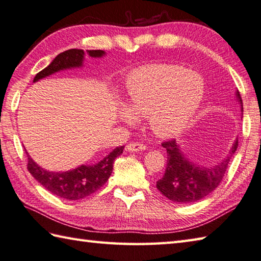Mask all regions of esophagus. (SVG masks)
Masks as SVG:
<instances>
[{"instance_id": "34e87169", "label": "esophagus", "mask_w": 261, "mask_h": 261, "mask_svg": "<svg viewBox=\"0 0 261 261\" xmlns=\"http://www.w3.org/2000/svg\"><path fill=\"white\" fill-rule=\"evenodd\" d=\"M146 146L144 144H140V142H130V144H127L125 149L127 151H144L146 150Z\"/></svg>"}]
</instances>
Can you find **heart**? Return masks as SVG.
Masks as SVG:
<instances>
[{"label":"heart","instance_id":"obj_1","mask_svg":"<svg viewBox=\"0 0 261 261\" xmlns=\"http://www.w3.org/2000/svg\"><path fill=\"white\" fill-rule=\"evenodd\" d=\"M205 81L180 65L154 64L135 71L127 81L130 111L122 116L134 123L137 114L149 116L152 131L160 137L180 135L200 106Z\"/></svg>","mask_w":261,"mask_h":261}]
</instances>
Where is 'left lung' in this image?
Listing matches in <instances>:
<instances>
[{"label": "left lung", "mask_w": 261, "mask_h": 261, "mask_svg": "<svg viewBox=\"0 0 261 261\" xmlns=\"http://www.w3.org/2000/svg\"><path fill=\"white\" fill-rule=\"evenodd\" d=\"M237 98L241 104V111L243 112L239 90L237 91ZM162 146L167 151V164L164 175L156 183L157 189L172 201L191 203L201 200L219 186L225 175L229 162L236 154L239 141H234L226 158L213 167L193 164L181 151L180 146L175 140L163 142Z\"/></svg>", "instance_id": "1"}]
</instances>
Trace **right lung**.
<instances>
[{"label":"right lung","mask_w":261,"mask_h":261,"mask_svg":"<svg viewBox=\"0 0 261 261\" xmlns=\"http://www.w3.org/2000/svg\"><path fill=\"white\" fill-rule=\"evenodd\" d=\"M87 54L90 55L91 58H101L105 52L100 49H95L87 50ZM84 50L78 48L68 49L63 53H60L48 66H46L44 70L35 75L34 83L61 70L80 68L84 62ZM123 149L124 146L116 147L113 151H111L97 164L81 165L74 170L66 172L46 171L36 164L33 158L25 151L28 157L27 168L30 174L53 195L66 199V200H80V199L93 195L105 185L113 171L114 161L117 156L123 152Z\"/></svg>","instance_id":"right-lung-1"}]
</instances>
